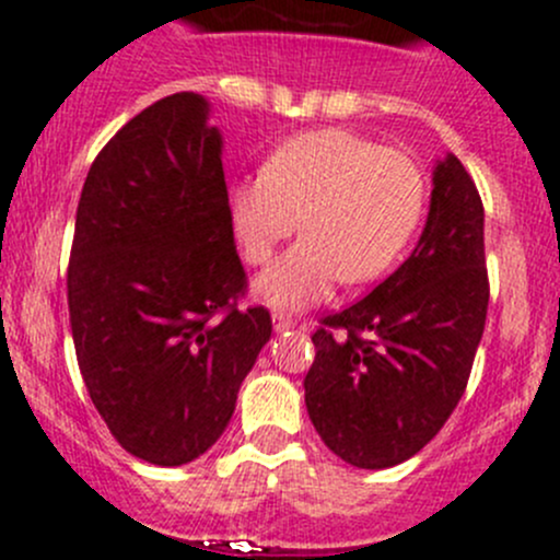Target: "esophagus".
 Masks as SVG:
<instances>
[{"instance_id":"1","label":"esophagus","mask_w":560,"mask_h":560,"mask_svg":"<svg viewBox=\"0 0 560 560\" xmlns=\"http://www.w3.org/2000/svg\"><path fill=\"white\" fill-rule=\"evenodd\" d=\"M271 324H275V332H289V329L296 327V322L289 313H275V316H271Z\"/></svg>"}]
</instances>
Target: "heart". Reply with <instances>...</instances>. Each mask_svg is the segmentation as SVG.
<instances>
[{
	"label": "heart",
	"instance_id": "b5f03b06",
	"mask_svg": "<svg viewBox=\"0 0 560 560\" xmlns=\"http://www.w3.org/2000/svg\"><path fill=\"white\" fill-rule=\"evenodd\" d=\"M425 180L418 164L343 129L283 142L264 173L233 184L231 220L249 264H269L300 228L305 236L255 280L271 307L318 305L346 283L385 275L418 231Z\"/></svg>",
	"mask_w": 560,
	"mask_h": 560
}]
</instances>
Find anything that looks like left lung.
<instances>
[{
  "label": "left lung",
  "instance_id": "left-lung-1",
  "mask_svg": "<svg viewBox=\"0 0 560 560\" xmlns=\"http://www.w3.org/2000/svg\"><path fill=\"white\" fill-rule=\"evenodd\" d=\"M431 186L412 255L313 332L307 415L324 445L363 470L401 465L443 429L487 322L481 197L454 153Z\"/></svg>",
  "mask_w": 560,
  "mask_h": 560
}]
</instances>
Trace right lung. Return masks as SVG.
Returning a JSON list of instances; mask_svg holds the SVG:
<instances>
[{"instance_id": "1", "label": "right lung", "mask_w": 560, "mask_h": 560, "mask_svg": "<svg viewBox=\"0 0 560 560\" xmlns=\"http://www.w3.org/2000/svg\"><path fill=\"white\" fill-rule=\"evenodd\" d=\"M211 104L175 93L131 117L82 186L68 311L82 380L131 456L178 467L231 423L271 338L233 242Z\"/></svg>"}]
</instances>
